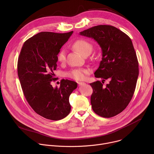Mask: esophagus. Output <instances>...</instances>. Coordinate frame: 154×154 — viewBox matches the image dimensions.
I'll list each match as a JSON object with an SVG mask.
<instances>
[{
  "mask_svg": "<svg viewBox=\"0 0 154 154\" xmlns=\"http://www.w3.org/2000/svg\"><path fill=\"white\" fill-rule=\"evenodd\" d=\"M78 84H79V86H82V85H85L86 83H84V82H78Z\"/></svg>",
  "mask_w": 154,
  "mask_h": 154,
  "instance_id": "34e87169",
  "label": "esophagus"
}]
</instances>
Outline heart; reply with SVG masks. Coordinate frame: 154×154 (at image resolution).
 Wrapping results in <instances>:
<instances>
[{"label": "heart", "mask_w": 154, "mask_h": 154, "mask_svg": "<svg viewBox=\"0 0 154 154\" xmlns=\"http://www.w3.org/2000/svg\"><path fill=\"white\" fill-rule=\"evenodd\" d=\"M72 47L78 51L82 55L86 57L89 55L93 49L92 43L84 39H79L76 40L72 45ZM66 58V50L64 49H61L57 54V60L60 62H64ZM89 74V71L83 69H74L67 73L68 77L76 80H84L86 75Z\"/></svg>", "instance_id": "heart-1"}]
</instances>
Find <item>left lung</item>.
<instances>
[{"label":"left lung","mask_w":154,"mask_h":154,"mask_svg":"<svg viewBox=\"0 0 154 154\" xmlns=\"http://www.w3.org/2000/svg\"><path fill=\"white\" fill-rule=\"evenodd\" d=\"M80 35L93 38L100 45L102 58L94 75L110 80L105 87L103 81L90 83L92 108L100 116L113 117L127 107L135 90L139 69L132 42L125 33L109 25L94 26Z\"/></svg>","instance_id":"obj_1"}]
</instances>
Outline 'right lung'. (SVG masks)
Returning a JSON list of instances; mask_svg holds the SVG:
<instances>
[{"instance_id":"right-lung-1","label":"right lung","mask_w":154,"mask_h":154,"mask_svg":"<svg viewBox=\"0 0 154 154\" xmlns=\"http://www.w3.org/2000/svg\"><path fill=\"white\" fill-rule=\"evenodd\" d=\"M72 33H38L24 42L18 57L17 74L24 96L37 114L48 119H62L71 112L69 98L77 83L62 79L59 88H53L51 82L57 80V54Z\"/></svg>"}]
</instances>
